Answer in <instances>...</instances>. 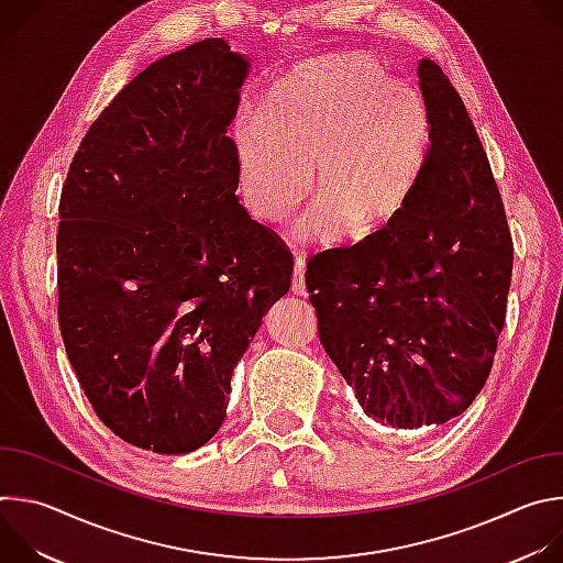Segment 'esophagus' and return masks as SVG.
<instances>
[{"instance_id": "obj_1", "label": "esophagus", "mask_w": 563, "mask_h": 563, "mask_svg": "<svg viewBox=\"0 0 563 563\" xmlns=\"http://www.w3.org/2000/svg\"><path fill=\"white\" fill-rule=\"evenodd\" d=\"M291 291L296 296H305V272H302V261H294V280H291Z\"/></svg>"}]
</instances>
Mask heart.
<instances>
[{
    "mask_svg": "<svg viewBox=\"0 0 563 563\" xmlns=\"http://www.w3.org/2000/svg\"><path fill=\"white\" fill-rule=\"evenodd\" d=\"M421 96L369 57L300 68L265 96L261 122L233 133L238 180L250 211L280 222L305 191L323 209L300 235L330 240L341 222L372 231L410 202L430 153Z\"/></svg>",
    "mask_w": 563,
    "mask_h": 563,
    "instance_id": "heart-1",
    "label": "heart"
}]
</instances>
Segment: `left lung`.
I'll list each match as a JSON object with an SVG mask.
<instances>
[{
	"label": "left lung",
	"instance_id": "obj_1",
	"mask_svg": "<svg viewBox=\"0 0 563 563\" xmlns=\"http://www.w3.org/2000/svg\"><path fill=\"white\" fill-rule=\"evenodd\" d=\"M419 87L432 146L410 202L305 272L320 345L363 412L396 430L443 426L484 389L512 278L504 202L463 102L430 59Z\"/></svg>",
	"mask_w": 563,
	"mask_h": 563
}]
</instances>
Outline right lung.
Returning <instances> with one entry per match:
<instances>
[{
	"mask_svg": "<svg viewBox=\"0 0 563 563\" xmlns=\"http://www.w3.org/2000/svg\"><path fill=\"white\" fill-rule=\"evenodd\" d=\"M252 59L220 37L140 70L79 142L59 198L57 318L100 421L185 454L222 426L231 376L291 256L240 205L229 126Z\"/></svg>",
	"mask_w": 563,
	"mask_h": 563,
	"instance_id": "obj_1",
	"label": "right lung"
}]
</instances>
